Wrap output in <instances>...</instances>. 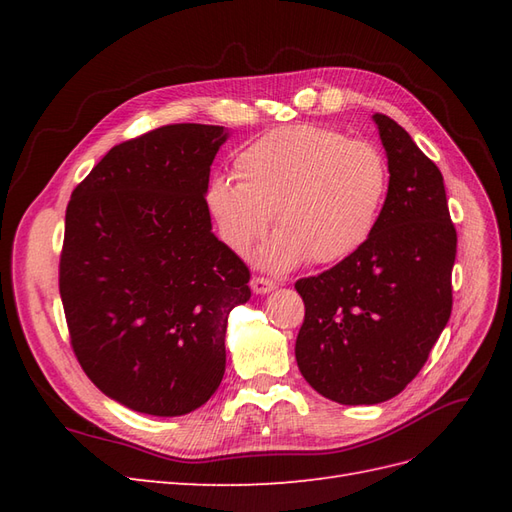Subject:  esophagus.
I'll return each instance as SVG.
<instances>
[{"label": "esophagus", "mask_w": 512, "mask_h": 512, "mask_svg": "<svg viewBox=\"0 0 512 512\" xmlns=\"http://www.w3.org/2000/svg\"><path fill=\"white\" fill-rule=\"evenodd\" d=\"M275 286L277 284L271 280V277H262V275H254L252 277V290L256 294H267V292L275 290Z\"/></svg>", "instance_id": "34e87169"}]
</instances>
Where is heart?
I'll return each instance as SVG.
<instances>
[{
	"label": "heart",
	"mask_w": 512,
	"mask_h": 512,
	"mask_svg": "<svg viewBox=\"0 0 512 512\" xmlns=\"http://www.w3.org/2000/svg\"><path fill=\"white\" fill-rule=\"evenodd\" d=\"M237 179L215 175L207 207L220 237L245 254L275 222L260 260L290 269L301 260L331 265L371 239L389 194V164L367 141L316 123L269 130L235 160Z\"/></svg>",
	"instance_id": "1"
}]
</instances>
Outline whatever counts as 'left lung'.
Returning a JSON list of instances; mask_svg holds the SVG:
<instances>
[{"instance_id": "obj_1", "label": "left lung", "mask_w": 512, "mask_h": 512, "mask_svg": "<svg viewBox=\"0 0 512 512\" xmlns=\"http://www.w3.org/2000/svg\"><path fill=\"white\" fill-rule=\"evenodd\" d=\"M374 121L391 173L374 235L329 271L294 284L305 303L294 346L301 374L346 406L404 391L453 309L457 230L440 168L397 121L382 113Z\"/></svg>"}]
</instances>
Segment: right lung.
Segmentation results:
<instances>
[{
  "label": "right lung",
  "mask_w": 512,
  "mask_h": 512,
  "mask_svg": "<svg viewBox=\"0 0 512 512\" xmlns=\"http://www.w3.org/2000/svg\"><path fill=\"white\" fill-rule=\"evenodd\" d=\"M228 132L173 123L115 145L66 209L59 294L87 378L130 410L181 416L218 391L226 322L250 269L211 232Z\"/></svg>",
  "instance_id": "add662e5"
}]
</instances>
